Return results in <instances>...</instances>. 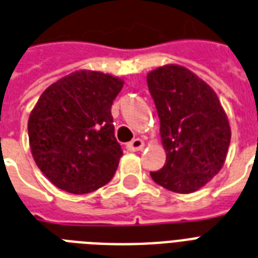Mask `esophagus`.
Returning <instances> with one entry per match:
<instances>
[{"label": "esophagus", "instance_id": "1", "mask_svg": "<svg viewBox=\"0 0 258 258\" xmlns=\"http://www.w3.org/2000/svg\"><path fill=\"white\" fill-rule=\"evenodd\" d=\"M143 148H144V142L142 139H139V138H136V139H134L133 142H130V143L127 144V150L133 151V152L142 151Z\"/></svg>", "mask_w": 258, "mask_h": 258}]
</instances>
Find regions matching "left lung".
I'll return each instance as SVG.
<instances>
[{
	"label": "left lung",
	"mask_w": 258,
	"mask_h": 258,
	"mask_svg": "<svg viewBox=\"0 0 258 258\" xmlns=\"http://www.w3.org/2000/svg\"><path fill=\"white\" fill-rule=\"evenodd\" d=\"M147 83L167 154L151 177L176 194L196 192L223 168L232 135L227 114L212 87L184 66L155 69Z\"/></svg>",
	"instance_id": "obj_1"
}]
</instances>
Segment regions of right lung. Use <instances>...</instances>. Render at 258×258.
Listing matches in <instances>:
<instances>
[{"label":"right lung","instance_id":"1","mask_svg":"<svg viewBox=\"0 0 258 258\" xmlns=\"http://www.w3.org/2000/svg\"><path fill=\"white\" fill-rule=\"evenodd\" d=\"M123 85L114 75L79 70L39 96L27 122L29 143L35 164L55 187L83 195L112 179L123 151L111 106Z\"/></svg>","mask_w":258,"mask_h":258}]
</instances>
